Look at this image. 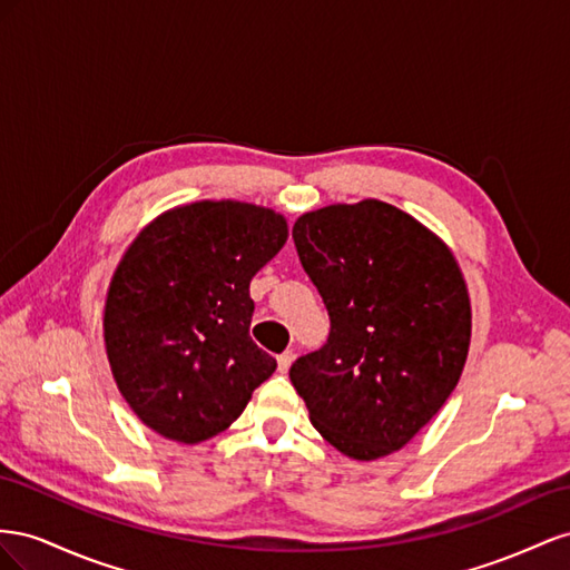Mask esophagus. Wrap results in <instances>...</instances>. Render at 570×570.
<instances>
[{
  "instance_id": "esophagus-1",
  "label": "esophagus",
  "mask_w": 570,
  "mask_h": 570,
  "mask_svg": "<svg viewBox=\"0 0 570 570\" xmlns=\"http://www.w3.org/2000/svg\"><path fill=\"white\" fill-rule=\"evenodd\" d=\"M276 361H279V372H288L291 363H294V351H284Z\"/></svg>"
}]
</instances>
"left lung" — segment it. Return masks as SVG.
I'll return each mask as SVG.
<instances>
[{
    "mask_svg": "<svg viewBox=\"0 0 570 570\" xmlns=\"http://www.w3.org/2000/svg\"><path fill=\"white\" fill-rule=\"evenodd\" d=\"M294 243L332 330L288 377L334 449L355 461L389 456L461 380L470 298L456 257L428 226L382 200L305 213Z\"/></svg>",
    "mask_w": 570,
    "mask_h": 570,
    "instance_id": "1",
    "label": "left lung"
}]
</instances>
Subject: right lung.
Wrapping results in <instances>:
<instances>
[{
  "label": "right lung",
  "mask_w": 570,
  "mask_h": 570,
  "mask_svg": "<svg viewBox=\"0 0 570 570\" xmlns=\"http://www.w3.org/2000/svg\"><path fill=\"white\" fill-rule=\"evenodd\" d=\"M269 207L200 200L145 226L111 276L105 346L131 411L198 444L224 432L276 361L250 338V279L284 248Z\"/></svg>",
  "instance_id": "add662e5"
}]
</instances>
